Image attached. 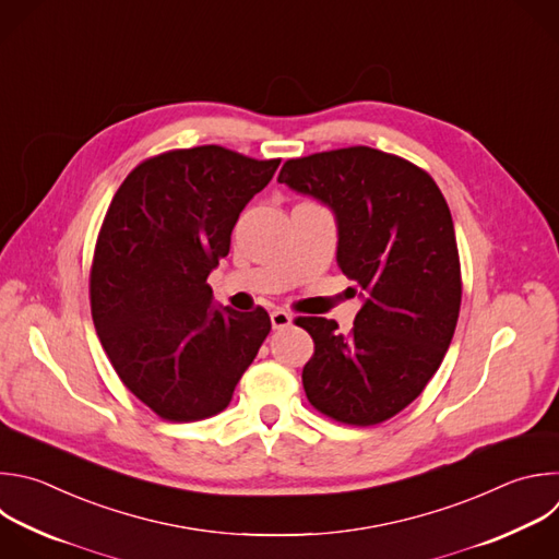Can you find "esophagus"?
Returning <instances> with one entry per match:
<instances>
[{
    "mask_svg": "<svg viewBox=\"0 0 559 559\" xmlns=\"http://www.w3.org/2000/svg\"><path fill=\"white\" fill-rule=\"evenodd\" d=\"M270 320H272V326L274 329H285L292 324V313H287L285 309H274L270 313Z\"/></svg>",
    "mask_w": 559,
    "mask_h": 559,
    "instance_id": "obj_1",
    "label": "esophagus"
}]
</instances>
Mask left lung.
<instances>
[{"mask_svg": "<svg viewBox=\"0 0 559 559\" xmlns=\"http://www.w3.org/2000/svg\"><path fill=\"white\" fill-rule=\"evenodd\" d=\"M278 181L335 213L337 265L364 298L346 335L335 320H296L313 337L307 400L346 426L382 424L421 395L456 329L463 281L448 202L424 168L370 146L287 159Z\"/></svg>", "mask_w": 559, "mask_h": 559, "instance_id": "8db88e82", "label": "left lung"}]
</instances>
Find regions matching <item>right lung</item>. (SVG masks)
I'll return each instance as SVG.
<instances>
[{"mask_svg":"<svg viewBox=\"0 0 559 559\" xmlns=\"http://www.w3.org/2000/svg\"><path fill=\"white\" fill-rule=\"evenodd\" d=\"M278 164L219 144L166 151L140 162L107 209L90 272L94 326L120 382L166 421L222 413L272 329L263 307H213L206 278Z\"/></svg>","mask_w":559,"mask_h":559,"instance_id":"add662e5","label":"right lung"}]
</instances>
